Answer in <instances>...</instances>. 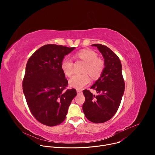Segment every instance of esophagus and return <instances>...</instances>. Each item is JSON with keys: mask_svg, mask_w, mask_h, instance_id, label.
<instances>
[{"mask_svg": "<svg viewBox=\"0 0 155 155\" xmlns=\"http://www.w3.org/2000/svg\"><path fill=\"white\" fill-rule=\"evenodd\" d=\"M77 93L78 95H80L82 94V91L80 90H77Z\"/></svg>", "mask_w": 155, "mask_h": 155, "instance_id": "obj_1", "label": "esophagus"}]
</instances>
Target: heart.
I'll return each mask as SVG.
<instances>
[{
    "label": "heart",
    "mask_w": 155,
    "mask_h": 155,
    "mask_svg": "<svg viewBox=\"0 0 155 155\" xmlns=\"http://www.w3.org/2000/svg\"><path fill=\"white\" fill-rule=\"evenodd\" d=\"M76 56L86 63L84 72H87L93 78H99L104 69V62L97 59V54L90 50H82L76 54ZM61 69L68 77L73 73V62L68 58H64L61 62ZM90 79L87 74L75 75L69 80L71 87L77 90H81L90 83Z\"/></svg>",
    "instance_id": "b5f03b06"
}]
</instances>
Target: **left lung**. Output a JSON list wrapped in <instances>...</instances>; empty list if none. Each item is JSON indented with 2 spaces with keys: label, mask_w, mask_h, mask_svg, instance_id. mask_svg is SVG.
<instances>
[{
  "label": "left lung",
  "mask_w": 155,
  "mask_h": 155,
  "mask_svg": "<svg viewBox=\"0 0 155 155\" xmlns=\"http://www.w3.org/2000/svg\"><path fill=\"white\" fill-rule=\"evenodd\" d=\"M104 59V68L98 80L91 88L98 94L84 90L85 102L83 111L86 118L94 123H102L111 119L116 114L124 92L122 65L119 58L109 48L101 44H93Z\"/></svg>",
  "instance_id": "left-lung-1"
}]
</instances>
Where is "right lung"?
Here are the masks:
<instances>
[{"instance_id": "right-lung-1", "label": "right lung", "mask_w": 155, "mask_h": 155, "mask_svg": "<svg viewBox=\"0 0 155 155\" xmlns=\"http://www.w3.org/2000/svg\"><path fill=\"white\" fill-rule=\"evenodd\" d=\"M75 48L48 44L35 51L27 62L23 93L31 112L43 124L62 123L77 95L75 89L64 91L68 81L61 69L64 56Z\"/></svg>"}]
</instances>
